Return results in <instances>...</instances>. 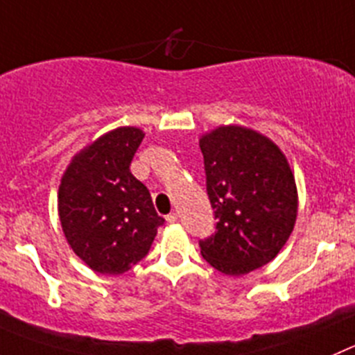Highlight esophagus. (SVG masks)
<instances>
[{
  "mask_svg": "<svg viewBox=\"0 0 355 355\" xmlns=\"http://www.w3.org/2000/svg\"><path fill=\"white\" fill-rule=\"evenodd\" d=\"M165 219H167V223H175L178 221V214H175V212H171V214L165 216Z\"/></svg>",
  "mask_w": 355,
  "mask_h": 355,
  "instance_id": "1",
  "label": "esophagus"
}]
</instances>
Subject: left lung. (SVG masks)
<instances>
[{"instance_id": "obj_1", "label": "left lung", "mask_w": 355, "mask_h": 355, "mask_svg": "<svg viewBox=\"0 0 355 355\" xmlns=\"http://www.w3.org/2000/svg\"><path fill=\"white\" fill-rule=\"evenodd\" d=\"M216 232L202 239L205 261L239 277L272 261L295 228L296 183L270 139L244 127H219L200 139Z\"/></svg>"}]
</instances>
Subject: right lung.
Wrapping results in <instances>:
<instances>
[{"label":"right lung","mask_w":355,"mask_h":355,"mask_svg":"<svg viewBox=\"0 0 355 355\" xmlns=\"http://www.w3.org/2000/svg\"><path fill=\"white\" fill-rule=\"evenodd\" d=\"M143 137L136 127L111 130L80 151L62 175L64 235L76 256L103 275H120L139 263L165 221L130 172Z\"/></svg>","instance_id":"1"}]
</instances>
